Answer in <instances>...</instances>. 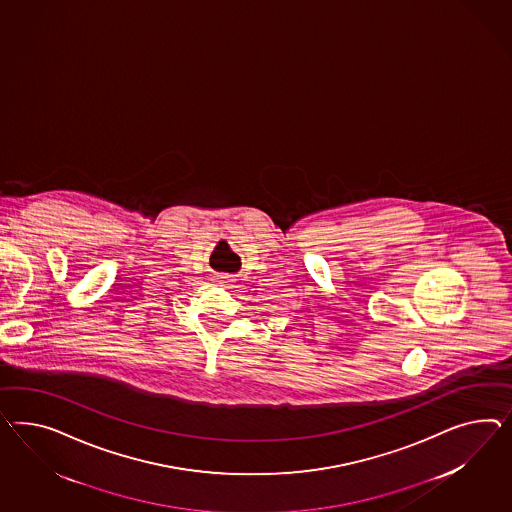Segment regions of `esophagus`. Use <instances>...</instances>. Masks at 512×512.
Wrapping results in <instances>:
<instances>
[{
  "instance_id": "34e87169",
  "label": "esophagus",
  "mask_w": 512,
  "mask_h": 512,
  "mask_svg": "<svg viewBox=\"0 0 512 512\" xmlns=\"http://www.w3.org/2000/svg\"><path fill=\"white\" fill-rule=\"evenodd\" d=\"M218 281L223 283V285H231V283L235 281V276H231V274H221V276H218Z\"/></svg>"
}]
</instances>
